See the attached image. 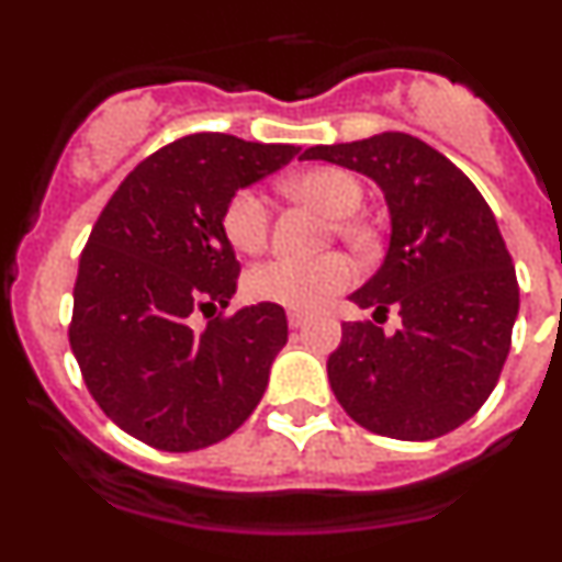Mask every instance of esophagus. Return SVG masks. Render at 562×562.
Segmentation results:
<instances>
[{"label": "esophagus", "mask_w": 562, "mask_h": 562, "mask_svg": "<svg viewBox=\"0 0 562 562\" xmlns=\"http://www.w3.org/2000/svg\"><path fill=\"white\" fill-rule=\"evenodd\" d=\"M307 323V315L299 313V310H288V326L291 328H302Z\"/></svg>", "instance_id": "34e87169"}]
</instances>
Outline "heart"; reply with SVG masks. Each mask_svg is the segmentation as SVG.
<instances>
[{
  "label": "heart",
  "mask_w": 562,
  "mask_h": 562,
  "mask_svg": "<svg viewBox=\"0 0 562 562\" xmlns=\"http://www.w3.org/2000/svg\"><path fill=\"white\" fill-rule=\"evenodd\" d=\"M282 190L331 214V231L350 245H364L367 225L353 212L364 203V184L356 173L337 166H313L285 176ZM271 231V206L263 192L241 187L223 209V234L236 252H258ZM353 282V263L328 252L313 260L269 258L245 274V293L252 302L282 304L291 310H315Z\"/></svg>",
  "instance_id": "1"
}]
</instances>
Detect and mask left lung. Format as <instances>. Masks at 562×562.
I'll return each instance as SVG.
<instances>
[{"mask_svg":"<svg viewBox=\"0 0 562 562\" xmlns=\"http://www.w3.org/2000/svg\"><path fill=\"white\" fill-rule=\"evenodd\" d=\"M328 160L381 184L391 214L378 274L350 293L372 321L342 323L328 356V383L356 424L394 440H432L475 416L512 350L519 282L490 203L449 157L407 133L313 146Z\"/></svg>","mask_w":562,"mask_h":562,"instance_id":"1","label":"left lung"}]
</instances>
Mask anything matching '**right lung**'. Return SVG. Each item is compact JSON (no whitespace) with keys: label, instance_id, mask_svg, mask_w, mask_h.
Returning a JSON list of instances; mask_svg holds the SVG:
<instances>
[{"label":"right lung","instance_id":"obj_1","mask_svg":"<svg viewBox=\"0 0 562 562\" xmlns=\"http://www.w3.org/2000/svg\"><path fill=\"white\" fill-rule=\"evenodd\" d=\"M299 146L195 133L127 173L100 212L72 288L70 348L116 427L160 451H198L247 422L288 342L280 304L228 307L239 260L223 209Z\"/></svg>","mask_w":562,"mask_h":562}]
</instances>
